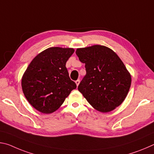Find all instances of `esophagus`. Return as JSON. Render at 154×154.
<instances>
[{
    "mask_svg": "<svg viewBox=\"0 0 154 154\" xmlns=\"http://www.w3.org/2000/svg\"><path fill=\"white\" fill-rule=\"evenodd\" d=\"M75 83H76L77 86H78V85H79V83H80V80L79 79H77V81H75Z\"/></svg>",
    "mask_w": 154,
    "mask_h": 154,
    "instance_id": "34e87169",
    "label": "esophagus"
}]
</instances>
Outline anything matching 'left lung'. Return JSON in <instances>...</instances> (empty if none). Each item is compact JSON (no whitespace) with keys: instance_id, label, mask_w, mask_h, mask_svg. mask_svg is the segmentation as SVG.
Segmentation results:
<instances>
[{"instance_id":"1","label":"left lung","mask_w":154,"mask_h":154,"mask_svg":"<svg viewBox=\"0 0 154 154\" xmlns=\"http://www.w3.org/2000/svg\"><path fill=\"white\" fill-rule=\"evenodd\" d=\"M76 54L86 71L78 90L88 102L103 113L120 105L128 93L131 76L119 56L99 45L78 48Z\"/></svg>"}]
</instances>
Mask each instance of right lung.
<instances>
[{
    "instance_id": "right-lung-1",
    "label": "right lung",
    "mask_w": 154,
    "mask_h": 154,
    "mask_svg": "<svg viewBox=\"0 0 154 154\" xmlns=\"http://www.w3.org/2000/svg\"><path fill=\"white\" fill-rule=\"evenodd\" d=\"M72 48H49L34 58L23 75L22 88L27 100L36 110L51 113L59 109L76 83L66 67Z\"/></svg>"
}]
</instances>
